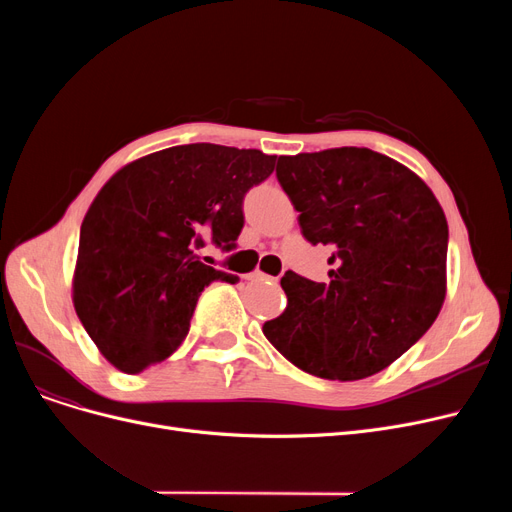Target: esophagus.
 I'll return each mask as SVG.
<instances>
[{
  "instance_id": "obj_1",
  "label": "esophagus",
  "mask_w": 512,
  "mask_h": 512,
  "mask_svg": "<svg viewBox=\"0 0 512 512\" xmlns=\"http://www.w3.org/2000/svg\"><path fill=\"white\" fill-rule=\"evenodd\" d=\"M247 280L249 282H265V280H272L270 276H265V274H261V272H253V274H249L247 276Z\"/></svg>"
}]
</instances>
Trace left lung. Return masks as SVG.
I'll list each match as a JSON object with an SVG mask.
<instances>
[{"instance_id": "left-lung-1", "label": "left lung", "mask_w": 512, "mask_h": 512, "mask_svg": "<svg viewBox=\"0 0 512 512\" xmlns=\"http://www.w3.org/2000/svg\"><path fill=\"white\" fill-rule=\"evenodd\" d=\"M276 178L328 282L286 272V311L265 338L294 367L353 382L386 369L429 330L446 294L448 224L427 184L367 147L278 159Z\"/></svg>"}]
</instances>
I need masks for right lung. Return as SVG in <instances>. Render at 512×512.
Here are the masks:
<instances>
[{
	"instance_id": "add662e5",
	"label": "right lung",
	"mask_w": 512,
	"mask_h": 512,
	"mask_svg": "<svg viewBox=\"0 0 512 512\" xmlns=\"http://www.w3.org/2000/svg\"><path fill=\"white\" fill-rule=\"evenodd\" d=\"M276 157L211 143L132 161L107 182L80 226L74 309L103 357L124 373L168 359L188 334L205 286L238 276L197 257L230 253L247 193Z\"/></svg>"
}]
</instances>
